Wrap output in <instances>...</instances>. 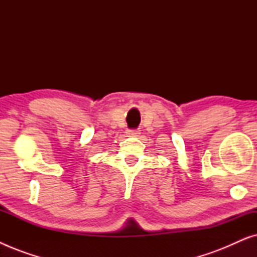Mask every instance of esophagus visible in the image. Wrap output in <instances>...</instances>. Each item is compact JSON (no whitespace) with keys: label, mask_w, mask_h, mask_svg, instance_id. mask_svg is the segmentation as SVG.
Listing matches in <instances>:
<instances>
[{"label":"esophagus","mask_w":257,"mask_h":257,"mask_svg":"<svg viewBox=\"0 0 257 257\" xmlns=\"http://www.w3.org/2000/svg\"><path fill=\"white\" fill-rule=\"evenodd\" d=\"M127 135H130V136H137V135H139V131H138V130H128Z\"/></svg>","instance_id":"obj_1"}]
</instances>
